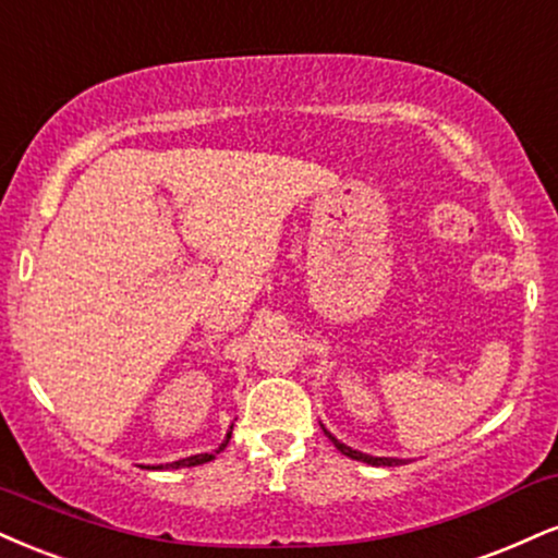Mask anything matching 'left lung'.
Segmentation results:
<instances>
[{
  "instance_id": "left-lung-1",
  "label": "left lung",
  "mask_w": 558,
  "mask_h": 558,
  "mask_svg": "<svg viewBox=\"0 0 558 558\" xmlns=\"http://www.w3.org/2000/svg\"><path fill=\"white\" fill-rule=\"evenodd\" d=\"M322 432H325V434H327V439H330L332 445L338 447L340 452H343L345 458H351V460L366 462V465H377V468H379V465H385V468H392V465H402V462H405V460H398V458H372V454H364V452H359V449H351V447H348V445H343V441H338V439H335V436H332L330 432H327L325 426H322Z\"/></svg>"
}]
</instances>
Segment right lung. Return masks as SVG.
<instances>
[{
  "label": "right lung",
  "instance_id": "add662e5",
  "mask_svg": "<svg viewBox=\"0 0 558 558\" xmlns=\"http://www.w3.org/2000/svg\"><path fill=\"white\" fill-rule=\"evenodd\" d=\"M233 428V426H231ZM228 439H231V432L226 434V441L223 445H220L218 449H215V452H210V454H192V458H184V460H177V462H169V465H158V471H163V468H194V465H203V462H210L215 454L220 452V449H226V445H228Z\"/></svg>",
  "mask_w": 558,
  "mask_h": 558
}]
</instances>
